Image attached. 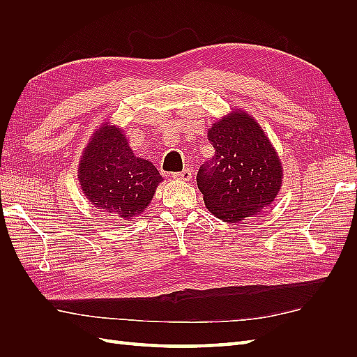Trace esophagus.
Masks as SVG:
<instances>
[{"mask_svg": "<svg viewBox=\"0 0 357 357\" xmlns=\"http://www.w3.org/2000/svg\"><path fill=\"white\" fill-rule=\"evenodd\" d=\"M190 177H192V169L190 168H186V169H183L180 172H174V174H172V178L183 180V181H189Z\"/></svg>", "mask_w": 357, "mask_h": 357, "instance_id": "esophagus-1", "label": "esophagus"}]
</instances>
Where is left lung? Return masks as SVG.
<instances>
[{"label": "left lung", "instance_id": "obj_1", "mask_svg": "<svg viewBox=\"0 0 357 357\" xmlns=\"http://www.w3.org/2000/svg\"><path fill=\"white\" fill-rule=\"evenodd\" d=\"M208 142L215 155L197 174L207 208L236 223L268 207L282 186V167L255 119L234 112L208 129Z\"/></svg>", "mask_w": 357, "mask_h": 357}]
</instances>
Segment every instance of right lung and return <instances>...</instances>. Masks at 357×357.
<instances>
[{
    "instance_id": "1",
    "label": "right lung",
    "mask_w": 357,
    "mask_h": 357,
    "mask_svg": "<svg viewBox=\"0 0 357 357\" xmlns=\"http://www.w3.org/2000/svg\"><path fill=\"white\" fill-rule=\"evenodd\" d=\"M79 172L89 202L122 220L142 214L162 181L152 162L135 158L123 132L109 123L93 134Z\"/></svg>"
}]
</instances>
